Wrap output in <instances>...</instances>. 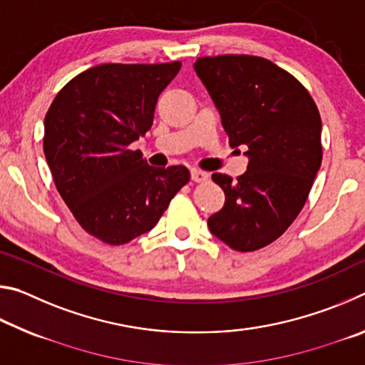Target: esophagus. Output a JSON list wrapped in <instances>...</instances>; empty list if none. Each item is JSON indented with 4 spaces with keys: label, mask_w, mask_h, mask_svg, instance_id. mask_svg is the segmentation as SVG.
Instances as JSON below:
<instances>
[{
    "label": "esophagus",
    "mask_w": 365,
    "mask_h": 365,
    "mask_svg": "<svg viewBox=\"0 0 365 365\" xmlns=\"http://www.w3.org/2000/svg\"><path fill=\"white\" fill-rule=\"evenodd\" d=\"M207 178H209V174L205 170H200V169L191 170V180L195 183H205L207 182Z\"/></svg>",
    "instance_id": "34e87169"
}]
</instances>
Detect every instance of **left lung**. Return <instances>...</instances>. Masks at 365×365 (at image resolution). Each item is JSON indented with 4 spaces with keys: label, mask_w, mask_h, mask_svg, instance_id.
Masks as SVG:
<instances>
[{
    "label": "left lung",
    "mask_w": 365,
    "mask_h": 365,
    "mask_svg": "<svg viewBox=\"0 0 365 365\" xmlns=\"http://www.w3.org/2000/svg\"><path fill=\"white\" fill-rule=\"evenodd\" d=\"M197 77L219 109L232 148H245L248 170L237 180L215 172L225 205L209 230L235 251L275 242L298 217L322 164V120L298 78L248 54L197 58Z\"/></svg>",
    "instance_id": "8db88e82"
}]
</instances>
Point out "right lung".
Segmentation results:
<instances>
[{
	"label": "right lung",
	"mask_w": 365,
	"mask_h": 365,
	"mask_svg": "<svg viewBox=\"0 0 365 365\" xmlns=\"http://www.w3.org/2000/svg\"><path fill=\"white\" fill-rule=\"evenodd\" d=\"M180 67H91L48 109L43 151L54 185L80 227L103 243L125 245L150 232L190 180L183 165L154 169L128 148L151 128L158 98Z\"/></svg>",
	"instance_id": "add662e5"
}]
</instances>
